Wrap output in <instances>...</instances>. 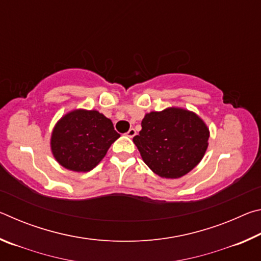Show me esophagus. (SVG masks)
<instances>
[{
	"label": "esophagus",
	"instance_id": "34e87169",
	"mask_svg": "<svg viewBox=\"0 0 261 261\" xmlns=\"http://www.w3.org/2000/svg\"><path fill=\"white\" fill-rule=\"evenodd\" d=\"M126 136L130 137V138H134V137L136 136V130L134 129V127H131V129L126 132Z\"/></svg>",
	"mask_w": 261,
	"mask_h": 261
}]
</instances>
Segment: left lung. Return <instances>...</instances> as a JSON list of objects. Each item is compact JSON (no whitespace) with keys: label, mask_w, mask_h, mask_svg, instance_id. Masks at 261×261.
Returning <instances> with one entry per match:
<instances>
[{"label":"left lung","mask_w":261,"mask_h":261,"mask_svg":"<svg viewBox=\"0 0 261 261\" xmlns=\"http://www.w3.org/2000/svg\"><path fill=\"white\" fill-rule=\"evenodd\" d=\"M208 138V127L197 114L170 107L145 115L134 143L153 173L179 178L201 161Z\"/></svg>","instance_id":"1"}]
</instances>
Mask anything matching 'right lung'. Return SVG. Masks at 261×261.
Here are the masks:
<instances>
[{
    "label": "right lung",
    "instance_id": "right-lung-1",
    "mask_svg": "<svg viewBox=\"0 0 261 261\" xmlns=\"http://www.w3.org/2000/svg\"><path fill=\"white\" fill-rule=\"evenodd\" d=\"M120 134L98 110L76 109L65 114L51 132L50 148L62 167L77 173L93 169Z\"/></svg>",
    "mask_w": 261,
    "mask_h": 261
}]
</instances>
